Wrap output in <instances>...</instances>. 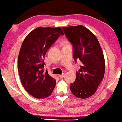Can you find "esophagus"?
Listing matches in <instances>:
<instances>
[{
    "mask_svg": "<svg viewBox=\"0 0 122 122\" xmlns=\"http://www.w3.org/2000/svg\"><path fill=\"white\" fill-rule=\"evenodd\" d=\"M64 73H63L62 74H59V75H58V76H59V78H64Z\"/></svg>",
    "mask_w": 122,
    "mask_h": 122,
    "instance_id": "1",
    "label": "esophagus"
}]
</instances>
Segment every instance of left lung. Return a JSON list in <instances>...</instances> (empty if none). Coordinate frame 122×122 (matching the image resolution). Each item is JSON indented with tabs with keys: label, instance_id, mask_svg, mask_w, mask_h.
Masks as SVG:
<instances>
[{
	"label": "left lung",
	"instance_id": "8db88e82",
	"mask_svg": "<svg viewBox=\"0 0 122 122\" xmlns=\"http://www.w3.org/2000/svg\"><path fill=\"white\" fill-rule=\"evenodd\" d=\"M62 29L73 46L75 61L81 62L70 89L76 97L86 99L96 93L104 78L105 61L102 49L94 34L84 26Z\"/></svg>",
	"mask_w": 122,
	"mask_h": 122
}]
</instances>
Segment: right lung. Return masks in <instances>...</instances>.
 Instances as JSON below:
<instances>
[{
    "label": "right lung",
    "mask_w": 122,
    "mask_h": 122,
    "mask_svg": "<svg viewBox=\"0 0 122 122\" xmlns=\"http://www.w3.org/2000/svg\"><path fill=\"white\" fill-rule=\"evenodd\" d=\"M61 35L64 33L59 27H38L28 34L20 49L18 70L21 83L28 93L38 99L49 97L56 85V80L44 71V58Z\"/></svg>",
    "instance_id": "obj_1"
}]
</instances>
